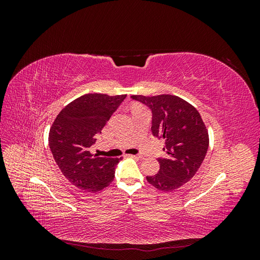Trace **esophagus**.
Segmentation results:
<instances>
[{
	"instance_id": "obj_1",
	"label": "esophagus",
	"mask_w": 260,
	"mask_h": 260,
	"mask_svg": "<svg viewBox=\"0 0 260 260\" xmlns=\"http://www.w3.org/2000/svg\"><path fill=\"white\" fill-rule=\"evenodd\" d=\"M131 158H135V159H142L143 156L142 155H128Z\"/></svg>"
}]
</instances>
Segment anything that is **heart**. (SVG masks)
<instances>
[{
    "mask_svg": "<svg viewBox=\"0 0 260 260\" xmlns=\"http://www.w3.org/2000/svg\"><path fill=\"white\" fill-rule=\"evenodd\" d=\"M136 108H143V107H141V106H137Z\"/></svg>",
    "mask_w": 260,
    "mask_h": 260,
    "instance_id": "heart-1",
    "label": "heart"
}]
</instances>
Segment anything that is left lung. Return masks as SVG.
I'll use <instances>...</instances> for the list:
<instances>
[{
	"label": "left lung",
	"mask_w": 260,
	"mask_h": 260,
	"mask_svg": "<svg viewBox=\"0 0 260 260\" xmlns=\"http://www.w3.org/2000/svg\"><path fill=\"white\" fill-rule=\"evenodd\" d=\"M153 112L152 133L164 139L167 156L158 158L160 169L147 182L160 191H174L190 181L205 158L208 130L200 113L185 100L172 94L132 95Z\"/></svg>",
	"instance_id": "8db88e82"
}]
</instances>
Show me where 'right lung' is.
Masks as SVG:
<instances>
[{
  "label": "right lung",
  "instance_id": "1",
  "mask_svg": "<svg viewBox=\"0 0 260 260\" xmlns=\"http://www.w3.org/2000/svg\"><path fill=\"white\" fill-rule=\"evenodd\" d=\"M125 96L84 94L62 108L51 125L49 145L54 159L69 182L82 191L98 192L114 181L121 158L100 157L90 147Z\"/></svg>",
  "mask_w": 260,
  "mask_h": 260
}]
</instances>
